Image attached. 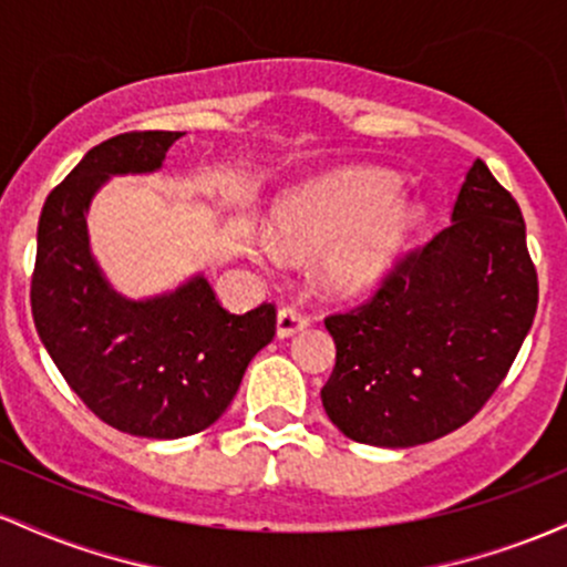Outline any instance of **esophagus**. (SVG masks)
Listing matches in <instances>:
<instances>
[{"mask_svg":"<svg viewBox=\"0 0 567 567\" xmlns=\"http://www.w3.org/2000/svg\"><path fill=\"white\" fill-rule=\"evenodd\" d=\"M309 324V317L301 315L296 306H282L277 311V338H290Z\"/></svg>","mask_w":567,"mask_h":567,"instance_id":"1","label":"esophagus"}]
</instances>
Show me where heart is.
Returning a JSON list of instances; mask_svg holds the SVG:
<instances>
[{"mask_svg": "<svg viewBox=\"0 0 567 567\" xmlns=\"http://www.w3.org/2000/svg\"><path fill=\"white\" fill-rule=\"evenodd\" d=\"M400 178L379 167H349L309 184L277 205L271 234H258L256 261L290 256L317 261V282L330 296H360L392 269L421 220L413 202L396 197Z\"/></svg>", "mask_w": 567, "mask_h": 567, "instance_id": "b5f03b06", "label": "heart"}]
</instances>
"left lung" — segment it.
Wrapping results in <instances>:
<instances>
[{
    "label": "left lung",
    "instance_id": "8db88e82",
    "mask_svg": "<svg viewBox=\"0 0 567 567\" xmlns=\"http://www.w3.org/2000/svg\"><path fill=\"white\" fill-rule=\"evenodd\" d=\"M453 224L396 266L375 298L324 320L336 368L322 389L349 440L413 447L485 405L528 336L538 279L519 205L474 159Z\"/></svg>",
    "mask_w": 567,
    "mask_h": 567
}]
</instances>
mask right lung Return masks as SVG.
<instances>
[{
    "instance_id": "1",
    "label": "right lung",
    "mask_w": 567,
    "mask_h": 567,
    "mask_svg": "<svg viewBox=\"0 0 567 567\" xmlns=\"http://www.w3.org/2000/svg\"><path fill=\"white\" fill-rule=\"evenodd\" d=\"M184 133H125L90 148L44 199L31 315L66 383L101 421L148 440L197 434L231 405L271 343V303L231 315L197 271L173 290L127 298L93 256L87 216L114 175H152Z\"/></svg>"
}]
</instances>
